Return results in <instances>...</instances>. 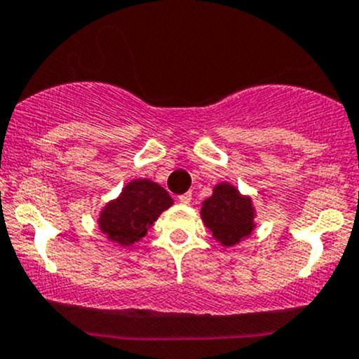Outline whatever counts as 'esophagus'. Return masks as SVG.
<instances>
[{
  "mask_svg": "<svg viewBox=\"0 0 359 359\" xmlns=\"http://www.w3.org/2000/svg\"><path fill=\"white\" fill-rule=\"evenodd\" d=\"M190 201H192V194H190V192L179 195V202L182 203V205H189Z\"/></svg>",
  "mask_w": 359,
  "mask_h": 359,
  "instance_id": "34e87169",
  "label": "esophagus"
}]
</instances>
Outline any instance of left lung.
Returning a JSON list of instances; mask_svg holds the SVG:
<instances>
[{
  "mask_svg": "<svg viewBox=\"0 0 359 359\" xmlns=\"http://www.w3.org/2000/svg\"><path fill=\"white\" fill-rule=\"evenodd\" d=\"M202 219L212 235L226 247L248 237L253 230V207L250 198L242 197L232 185L220 184L203 202Z\"/></svg>",
  "mask_w": 359,
  "mask_h": 359,
  "instance_id": "left-lung-1",
  "label": "left lung"
}]
</instances>
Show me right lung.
<instances>
[{"mask_svg": "<svg viewBox=\"0 0 359 359\" xmlns=\"http://www.w3.org/2000/svg\"><path fill=\"white\" fill-rule=\"evenodd\" d=\"M172 205L170 195L151 180L127 184L121 197L104 208L99 219L101 230L112 242L129 247L147 233V226Z\"/></svg>", "mask_w": 359, "mask_h": 359, "instance_id": "add662e5", "label": "right lung"}]
</instances>
